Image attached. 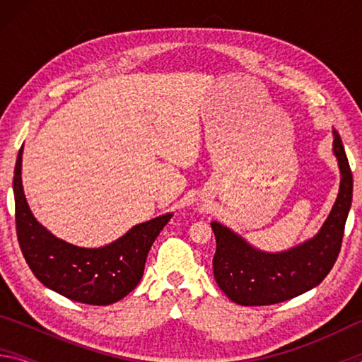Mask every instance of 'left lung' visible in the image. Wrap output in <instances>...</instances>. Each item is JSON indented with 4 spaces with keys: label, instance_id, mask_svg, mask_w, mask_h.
<instances>
[{
    "label": "left lung",
    "instance_id": "8db88e82",
    "mask_svg": "<svg viewBox=\"0 0 362 362\" xmlns=\"http://www.w3.org/2000/svg\"><path fill=\"white\" fill-rule=\"evenodd\" d=\"M332 132L340 188L332 211L316 236L283 252H265L222 223H211L217 243L212 259L214 278L231 302L244 306L286 302L313 289L332 269L353 198L350 164L339 132Z\"/></svg>",
    "mask_w": 362,
    "mask_h": 362
}]
</instances>
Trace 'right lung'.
<instances>
[{"label":"right lung","mask_w":362,"mask_h":362,"mask_svg":"<svg viewBox=\"0 0 362 362\" xmlns=\"http://www.w3.org/2000/svg\"><path fill=\"white\" fill-rule=\"evenodd\" d=\"M22 151L14 169L17 240L30 269L42 284L73 302L110 305L136 289L151 244L173 214L139 223L103 247L88 249L59 240L33 217L22 187Z\"/></svg>","instance_id":"1"}]
</instances>
